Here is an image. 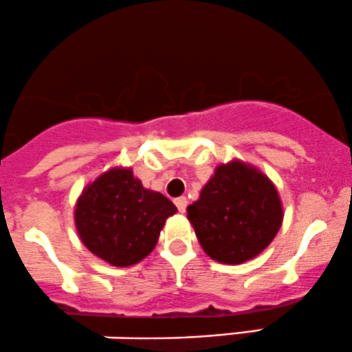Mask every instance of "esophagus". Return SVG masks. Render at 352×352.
I'll list each match as a JSON object with an SVG mask.
<instances>
[{"mask_svg": "<svg viewBox=\"0 0 352 352\" xmlns=\"http://www.w3.org/2000/svg\"><path fill=\"white\" fill-rule=\"evenodd\" d=\"M173 202H175L179 212H185V208H187V199H185V197H179V199H175Z\"/></svg>", "mask_w": 352, "mask_h": 352, "instance_id": "obj_1", "label": "esophagus"}]
</instances>
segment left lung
Wrapping results in <instances>:
<instances>
[{
    "instance_id": "8db88e82",
    "label": "left lung",
    "mask_w": 352,
    "mask_h": 352,
    "mask_svg": "<svg viewBox=\"0 0 352 352\" xmlns=\"http://www.w3.org/2000/svg\"><path fill=\"white\" fill-rule=\"evenodd\" d=\"M187 217L207 256L222 264H242L279 232L283 206L264 173L234 160L215 168L200 199L187 207Z\"/></svg>"
}]
</instances>
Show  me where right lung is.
<instances>
[{
    "instance_id": "1",
    "label": "right lung",
    "mask_w": 352,
    "mask_h": 352,
    "mask_svg": "<svg viewBox=\"0 0 352 352\" xmlns=\"http://www.w3.org/2000/svg\"><path fill=\"white\" fill-rule=\"evenodd\" d=\"M177 207L148 190L130 168H111L88 185L75 208L80 239L96 257L117 267L140 262L157 245Z\"/></svg>"
}]
</instances>
